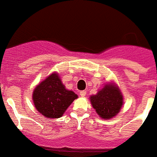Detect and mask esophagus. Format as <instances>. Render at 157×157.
I'll return each instance as SVG.
<instances>
[{"label":"esophagus","instance_id":"34e87169","mask_svg":"<svg viewBox=\"0 0 157 157\" xmlns=\"http://www.w3.org/2000/svg\"><path fill=\"white\" fill-rule=\"evenodd\" d=\"M79 94L81 97H85L86 94V90H82V91H80L79 92Z\"/></svg>","mask_w":157,"mask_h":157}]
</instances>
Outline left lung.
<instances>
[{
    "label": "left lung",
    "instance_id": "8db88e82",
    "mask_svg": "<svg viewBox=\"0 0 157 157\" xmlns=\"http://www.w3.org/2000/svg\"><path fill=\"white\" fill-rule=\"evenodd\" d=\"M93 108L101 119L110 120L116 116L124 104V96L114 82H107L96 94L90 96Z\"/></svg>",
    "mask_w": 157,
    "mask_h": 157
}]
</instances>
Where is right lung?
<instances>
[{
  "label": "right lung",
  "mask_w": 157,
  "mask_h": 157,
  "mask_svg": "<svg viewBox=\"0 0 157 157\" xmlns=\"http://www.w3.org/2000/svg\"><path fill=\"white\" fill-rule=\"evenodd\" d=\"M76 99L77 94L66 88L58 72L50 74L37 84L32 95L35 108L49 119L62 117Z\"/></svg>",
  "instance_id": "1"
}]
</instances>
